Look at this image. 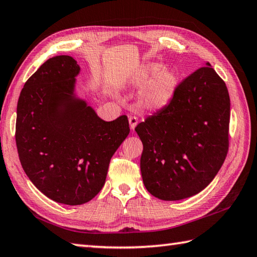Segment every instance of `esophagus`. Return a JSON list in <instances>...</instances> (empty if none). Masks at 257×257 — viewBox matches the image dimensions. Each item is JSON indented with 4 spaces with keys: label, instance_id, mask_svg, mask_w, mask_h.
I'll return each mask as SVG.
<instances>
[{
    "label": "esophagus",
    "instance_id": "esophagus-1",
    "mask_svg": "<svg viewBox=\"0 0 257 257\" xmlns=\"http://www.w3.org/2000/svg\"><path fill=\"white\" fill-rule=\"evenodd\" d=\"M128 120H130V126H131V130L135 128V126H137L138 123H139V119L137 116H128Z\"/></svg>",
    "mask_w": 257,
    "mask_h": 257
}]
</instances>
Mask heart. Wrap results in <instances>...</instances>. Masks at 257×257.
<instances>
[{"label": "heart", "mask_w": 257, "mask_h": 257, "mask_svg": "<svg viewBox=\"0 0 257 257\" xmlns=\"http://www.w3.org/2000/svg\"><path fill=\"white\" fill-rule=\"evenodd\" d=\"M179 77L171 68H162L158 64L145 65L134 76L132 83L137 87L147 86L140 103L149 110H158L168 105L177 89Z\"/></svg>", "instance_id": "b5f03b06"}]
</instances>
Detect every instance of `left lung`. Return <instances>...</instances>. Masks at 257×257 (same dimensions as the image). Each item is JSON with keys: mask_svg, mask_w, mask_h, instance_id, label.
I'll return each mask as SVG.
<instances>
[{"mask_svg": "<svg viewBox=\"0 0 257 257\" xmlns=\"http://www.w3.org/2000/svg\"><path fill=\"white\" fill-rule=\"evenodd\" d=\"M229 118L226 84L207 62L177 86L168 105L135 127L147 190L162 200L204 190L228 152Z\"/></svg>", "mask_w": 257, "mask_h": 257, "instance_id": "obj_1", "label": "left lung"}]
</instances>
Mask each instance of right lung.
Here are the masks:
<instances>
[{"label":"right lung","mask_w":257,"mask_h":257,"mask_svg":"<svg viewBox=\"0 0 257 257\" xmlns=\"http://www.w3.org/2000/svg\"><path fill=\"white\" fill-rule=\"evenodd\" d=\"M79 71L70 56L50 58L24 84L17 108L24 172L43 195L70 206L101 190L110 158L130 133L127 116L105 122L76 97Z\"/></svg>","instance_id":"add662e5"}]
</instances>
